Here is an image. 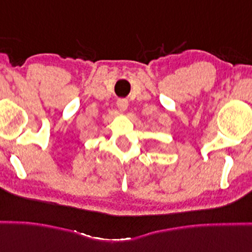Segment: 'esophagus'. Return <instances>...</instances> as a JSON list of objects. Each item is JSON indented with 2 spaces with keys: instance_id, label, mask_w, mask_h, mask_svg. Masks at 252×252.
I'll list each match as a JSON object with an SVG mask.
<instances>
[{
  "instance_id": "34e87169",
  "label": "esophagus",
  "mask_w": 252,
  "mask_h": 252,
  "mask_svg": "<svg viewBox=\"0 0 252 252\" xmlns=\"http://www.w3.org/2000/svg\"><path fill=\"white\" fill-rule=\"evenodd\" d=\"M128 104H129L128 99H126V98H120V99L117 100V106L121 111L126 110V108H128Z\"/></svg>"
}]
</instances>
